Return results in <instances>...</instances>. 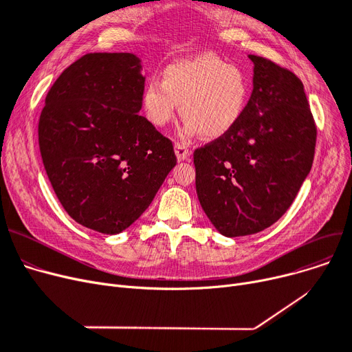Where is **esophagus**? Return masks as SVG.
I'll return each mask as SVG.
<instances>
[{"instance_id": "obj_1", "label": "esophagus", "mask_w": 352, "mask_h": 352, "mask_svg": "<svg viewBox=\"0 0 352 352\" xmlns=\"http://www.w3.org/2000/svg\"><path fill=\"white\" fill-rule=\"evenodd\" d=\"M174 150H175V155H177V158H178V161L187 160V158L191 155V151H190L188 148H187L186 145H184L182 142H175Z\"/></svg>"}]
</instances>
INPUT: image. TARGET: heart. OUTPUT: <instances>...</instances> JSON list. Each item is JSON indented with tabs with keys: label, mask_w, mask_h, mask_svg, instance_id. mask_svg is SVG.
<instances>
[{
	"label": "heart",
	"mask_w": 352,
	"mask_h": 352,
	"mask_svg": "<svg viewBox=\"0 0 352 352\" xmlns=\"http://www.w3.org/2000/svg\"><path fill=\"white\" fill-rule=\"evenodd\" d=\"M250 94L241 68L207 54L166 65L161 82L153 80L144 85L141 107L146 120L162 128L175 118L181 105L186 118L182 134L214 140L228 134L243 118Z\"/></svg>",
	"instance_id": "obj_1"
}]
</instances>
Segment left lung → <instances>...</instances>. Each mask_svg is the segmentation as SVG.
I'll return each mask as SVG.
<instances>
[{"instance_id":"1","label":"left lung","mask_w":352,"mask_h":352,"mask_svg":"<svg viewBox=\"0 0 352 352\" xmlns=\"http://www.w3.org/2000/svg\"><path fill=\"white\" fill-rule=\"evenodd\" d=\"M243 118L194 151L195 188L212 226L226 236L260 232L291 207L311 171L317 126L301 80L258 55Z\"/></svg>"}]
</instances>
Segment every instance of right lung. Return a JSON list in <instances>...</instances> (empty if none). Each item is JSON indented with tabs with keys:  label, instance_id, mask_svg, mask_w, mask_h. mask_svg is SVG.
I'll list each match as a JSON object with an SVG mask.
<instances>
[{
	"label": "right lung",
	"instance_id": "add662e5",
	"mask_svg": "<svg viewBox=\"0 0 352 352\" xmlns=\"http://www.w3.org/2000/svg\"><path fill=\"white\" fill-rule=\"evenodd\" d=\"M145 78L129 52L87 54L54 82L38 122L48 179L68 215L118 234L151 204L177 157L140 116Z\"/></svg>",
	"mask_w": 352,
	"mask_h": 352
}]
</instances>
